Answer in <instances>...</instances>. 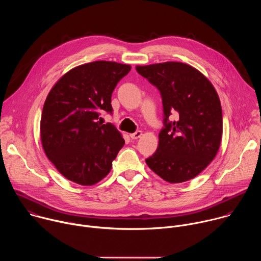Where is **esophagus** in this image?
<instances>
[{"instance_id": "1", "label": "esophagus", "mask_w": 261, "mask_h": 261, "mask_svg": "<svg viewBox=\"0 0 261 261\" xmlns=\"http://www.w3.org/2000/svg\"><path fill=\"white\" fill-rule=\"evenodd\" d=\"M141 135H142V132H141V131H136L135 133L130 134V137H131L132 139H138V138L141 137Z\"/></svg>"}]
</instances>
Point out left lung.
Here are the masks:
<instances>
[{"label": "left lung", "mask_w": 261, "mask_h": 261, "mask_svg": "<svg viewBox=\"0 0 261 261\" xmlns=\"http://www.w3.org/2000/svg\"><path fill=\"white\" fill-rule=\"evenodd\" d=\"M141 76L161 93L164 128L156 153L147 166L168 182L187 181L198 175L216 157L223 121L219 96L196 68L180 62L136 66ZM174 113L178 119L169 122Z\"/></svg>", "instance_id": "8db88e82"}]
</instances>
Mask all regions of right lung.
<instances>
[{"instance_id":"1","label":"right lung","mask_w":261,"mask_h":261,"mask_svg":"<svg viewBox=\"0 0 261 261\" xmlns=\"http://www.w3.org/2000/svg\"><path fill=\"white\" fill-rule=\"evenodd\" d=\"M131 66L96 61L69 70L44 102L40 136L45 155L67 179L92 186L113 167L125 140L102 111L110 113L111 94Z\"/></svg>"}]
</instances>
